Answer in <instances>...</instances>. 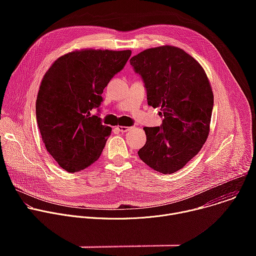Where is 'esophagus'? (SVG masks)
Returning a JSON list of instances; mask_svg holds the SVG:
<instances>
[{
	"mask_svg": "<svg viewBox=\"0 0 256 256\" xmlns=\"http://www.w3.org/2000/svg\"><path fill=\"white\" fill-rule=\"evenodd\" d=\"M130 128H128V126H116V130H118V132H126L130 130Z\"/></svg>",
	"mask_w": 256,
	"mask_h": 256,
	"instance_id": "1",
	"label": "esophagus"
}]
</instances>
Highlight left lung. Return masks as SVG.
I'll return each instance as SVG.
<instances>
[{"label": "left lung", "instance_id": "8db88e82", "mask_svg": "<svg viewBox=\"0 0 256 256\" xmlns=\"http://www.w3.org/2000/svg\"><path fill=\"white\" fill-rule=\"evenodd\" d=\"M130 62L144 83L148 104L164 116L161 126L144 128L147 142L138 155L160 173H174L208 138L214 105L208 76L196 60L171 46L146 50Z\"/></svg>", "mask_w": 256, "mask_h": 256}]
</instances>
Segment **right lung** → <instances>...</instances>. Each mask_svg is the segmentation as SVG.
<instances>
[{
    "label": "right lung",
    "instance_id": "add662e5",
    "mask_svg": "<svg viewBox=\"0 0 256 256\" xmlns=\"http://www.w3.org/2000/svg\"><path fill=\"white\" fill-rule=\"evenodd\" d=\"M130 54V50H75L58 58L44 76L36 120L46 151L66 171L83 170L100 157L112 128L91 112L100 106L103 89Z\"/></svg>",
    "mask_w": 256,
    "mask_h": 256
}]
</instances>
